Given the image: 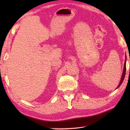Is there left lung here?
Here are the masks:
<instances>
[{"label":"left lung","instance_id":"obj_1","mask_svg":"<svg viewBox=\"0 0 130 130\" xmlns=\"http://www.w3.org/2000/svg\"><path fill=\"white\" fill-rule=\"evenodd\" d=\"M126 61H125L124 62V70H123V74H122V78H121V81L119 83V84L118 87H117V88L118 87H119L120 86V85L122 84L123 80H124V77H125V74H126Z\"/></svg>","mask_w":130,"mask_h":130}]
</instances>
